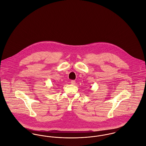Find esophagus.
<instances>
[{"label": "esophagus", "instance_id": "esophagus-1", "mask_svg": "<svg viewBox=\"0 0 146 146\" xmlns=\"http://www.w3.org/2000/svg\"><path fill=\"white\" fill-rule=\"evenodd\" d=\"M70 83L72 84V85H74L76 84V81L75 80H71Z\"/></svg>", "mask_w": 146, "mask_h": 146}]
</instances>
